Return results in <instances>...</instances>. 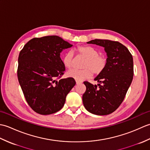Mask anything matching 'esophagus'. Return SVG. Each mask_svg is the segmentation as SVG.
Masks as SVG:
<instances>
[{"label":"esophagus","instance_id":"1","mask_svg":"<svg viewBox=\"0 0 150 150\" xmlns=\"http://www.w3.org/2000/svg\"><path fill=\"white\" fill-rule=\"evenodd\" d=\"M75 81H76V84H79L82 83V81H77V80H76Z\"/></svg>","mask_w":150,"mask_h":150}]
</instances>
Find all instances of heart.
Instances as JSON below:
<instances>
[{
  "instance_id": "obj_1",
  "label": "heart",
  "mask_w": 150,
  "mask_h": 150,
  "mask_svg": "<svg viewBox=\"0 0 150 150\" xmlns=\"http://www.w3.org/2000/svg\"><path fill=\"white\" fill-rule=\"evenodd\" d=\"M79 55L86 59L82 67V69H71L67 73V76L79 81H82L91 77L93 73L98 75L103 71L107 64V59L100 55L99 52L93 47L89 46H79L76 49ZM73 54L68 52L64 54L62 59L63 64L66 68L70 69L73 66Z\"/></svg>"
}]
</instances>
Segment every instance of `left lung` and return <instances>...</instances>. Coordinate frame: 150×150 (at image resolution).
<instances>
[{"mask_svg":"<svg viewBox=\"0 0 150 150\" xmlns=\"http://www.w3.org/2000/svg\"><path fill=\"white\" fill-rule=\"evenodd\" d=\"M87 43L104 47L108 58L106 68L94 79L98 84L84 82L86 90L82 95V102L89 112L106 115L119 107L131 85L133 57L128 49L117 41L95 39Z\"/></svg>","mask_w":150,"mask_h":150,"instance_id":"8db88e82","label":"left lung"}]
</instances>
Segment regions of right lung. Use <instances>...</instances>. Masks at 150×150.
Returning a JSON list of instances; mask_svg holds the SVG:
<instances>
[{
    "label": "right lung",
    "mask_w": 150,
    "mask_h": 150,
    "mask_svg": "<svg viewBox=\"0 0 150 150\" xmlns=\"http://www.w3.org/2000/svg\"><path fill=\"white\" fill-rule=\"evenodd\" d=\"M72 46L56 35L33 38L19 53L18 80L28 104L36 113L50 115L61 110L75 85L74 79H60L65 71L60 53Z\"/></svg>",
    "instance_id": "right-lung-1"
}]
</instances>
